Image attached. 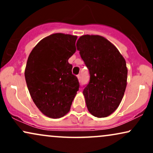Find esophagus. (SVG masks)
Segmentation results:
<instances>
[{
  "instance_id": "34e87169",
  "label": "esophagus",
  "mask_w": 153,
  "mask_h": 153,
  "mask_svg": "<svg viewBox=\"0 0 153 153\" xmlns=\"http://www.w3.org/2000/svg\"><path fill=\"white\" fill-rule=\"evenodd\" d=\"M77 78H78L79 81L80 82V75H77Z\"/></svg>"
}]
</instances>
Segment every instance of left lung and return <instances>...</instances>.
Returning a JSON list of instances; mask_svg holds the SVG:
<instances>
[{"label": "left lung", "instance_id": "obj_1", "mask_svg": "<svg viewBox=\"0 0 153 153\" xmlns=\"http://www.w3.org/2000/svg\"><path fill=\"white\" fill-rule=\"evenodd\" d=\"M77 49L90 73L82 94L88 110L98 118L106 117L118 108L127 80L126 61L111 42L99 35H83Z\"/></svg>", "mask_w": 153, "mask_h": 153}]
</instances>
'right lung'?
<instances>
[{
	"mask_svg": "<svg viewBox=\"0 0 153 153\" xmlns=\"http://www.w3.org/2000/svg\"><path fill=\"white\" fill-rule=\"evenodd\" d=\"M77 36L56 33L42 39L28 57L25 79L35 105L47 117L57 119L71 109L79 89L68 59L76 51Z\"/></svg>",
	"mask_w": 153,
	"mask_h": 153,
	"instance_id": "right-lung-1",
	"label": "right lung"
}]
</instances>
